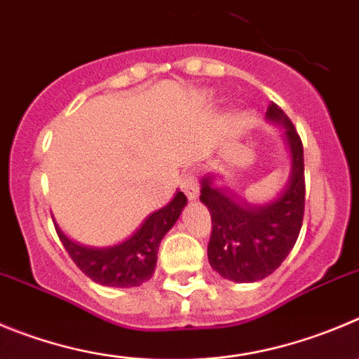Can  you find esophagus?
<instances>
[{
  "label": "esophagus",
  "instance_id": "obj_1",
  "mask_svg": "<svg viewBox=\"0 0 359 359\" xmlns=\"http://www.w3.org/2000/svg\"><path fill=\"white\" fill-rule=\"evenodd\" d=\"M180 187L186 193V196L189 200H195L198 196L200 191V184H198V177H196L195 172H189L180 179Z\"/></svg>",
  "mask_w": 359,
  "mask_h": 359
}]
</instances>
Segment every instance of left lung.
I'll use <instances>...</instances> for the list:
<instances>
[{"instance_id": "obj_1", "label": "left lung", "mask_w": 359, "mask_h": 359, "mask_svg": "<svg viewBox=\"0 0 359 359\" xmlns=\"http://www.w3.org/2000/svg\"><path fill=\"white\" fill-rule=\"evenodd\" d=\"M266 116L283 127L290 154V173L280 195L267 203L239 200L214 186V175L202 179L200 200L212 219L207 255L225 280L251 283L273 274L296 244L304 214L303 143L289 116L271 102Z\"/></svg>"}]
</instances>
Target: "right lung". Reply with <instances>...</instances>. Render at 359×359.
Instances as JSON below:
<instances>
[{"label": "right lung", "mask_w": 359, "mask_h": 359, "mask_svg": "<svg viewBox=\"0 0 359 359\" xmlns=\"http://www.w3.org/2000/svg\"><path fill=\"white\" fill-rule=\"evenodd\" d=\"M186 203V195L177 191L166 205L145 217L129 239L108 248H90L74 243L58 225L55 226L70 259L90 280L99 285L129 289L152 278L161 241L175 225Z\"/></svg>", "instance_id": "add662e5"}]
</instances>
